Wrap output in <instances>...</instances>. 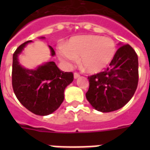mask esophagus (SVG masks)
<instances>
[{
    "mask_svg": "<svg viewBox=\"0 0 150 150\" xmlns=\"http://www.w3.org/2000/svg\"><path fill=\"white\" fill-rule=\"evenodd\" d=\"M79 76H80V75L78 72L74 73V78H75V79H77V78H79Z\"/></svg>",
    "mask_w": 150,
    "mask_h": 150,
    "instance_id": "esophagus-1",
    "label": "esophagus"
}]
</instances>
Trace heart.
<instances>
[{
  "instance_id": "b5f03b06",
  "label": "heart",
  "mask_w": 150,
  "mask_h": 150,
  "mask_svg": "<svg viewBox=\"0 0 150 150\" xmlns=\"http://www.w3.org/2000/svg\"><path fill=\"white\" fill-rule=\"evenodd\" d=\"M115 53L116 46L111 39L93 35L73 37L59 50L60 57L66 62H75L81 56V65L90 73L100 72L107 68Z\"/></svg>"
}]
</instances>
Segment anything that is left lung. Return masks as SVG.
I'll use <instances>...</instances> for the list:
<instances>
[{"label": "left lung", "instance_id": "1", "mask_svg": "<svg viewBox=\"0 0 150 150\" xmlns=\"http://www.w3.org/2000/svg\"><path fill=\"white\" fill-rule=\"evenodd\" d=\"M87 100L100 112H111L132 99L139 82L137 54L129 44L120 47L104 71L88 77Z\"/></svg>", "mask_w": 150, "mask_h": 150}]
</instances>
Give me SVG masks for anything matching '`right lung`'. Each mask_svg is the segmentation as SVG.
Wrapping results in <instances>:
<instances>
[{
  "label": "right lung",
  "mask_w": 150,
  "mask_h": 150,
  "mask_svg": "<svg viewBox=\"0 0 150 150\" xmlns=\"http://www.w3.org/2000/svg\"><path fill=\"white\" fill-rule=\"evenodd\" d=\"M30 42L21 44L13 54V90L18 101L27 110L36 115L45 116L61 106L64 98V89L72 82L74 75L72 72L60 70L54 61L39 66L35 70L22 67L18 56ZM49 47L51 56L55 55L54 49L50 46Z\"/></svg>",
  "instance_id": "1"
}]
</instances>
